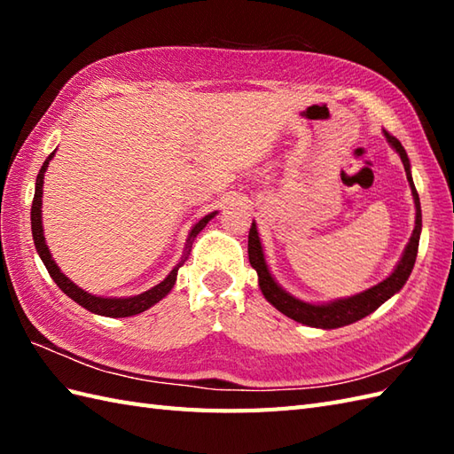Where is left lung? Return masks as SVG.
<instances>
[{
  "mask_svg": "<svg viewBox=\"0 0 454 454\" xmlns=\"http://www.w3.org/2000/svg\"><path fill=\"white\" fill-rule=\"evenodd\" d=\"M382 132H384V138H387L390 146L396 150V153L403 163V169H406V177L411 189L413 205H416V226H413L410 242L406 249H403L400 262L396 263V267H394V271L384 278V281L366 288L363 293H356L353 296H345V298H335V301H327V302L301 301V298L286 293L285 288L275 281L271 271H269L262 238H259L255 222H252V228H249V236H247V255H249V263H252V267L257 271L259 288H262L267 302H271L278 312H283L285 316H288L291 320L298 324L320 327V330H335V327H343L353 322H359L364 316L372 314L380 304L387 302L388 298L400 293V288L406 285V281L410 278L413 263H416V257H418V246H419V236H421L419 195L416 191V185H413L411 166H410L406 150H403L400 140L390 137L387 130Z\"/></svg>",
  "mask_w": 454,
  "mask_h": 454,
  "instance_id": "1",
  "label": "left lung"
}]
</instances>
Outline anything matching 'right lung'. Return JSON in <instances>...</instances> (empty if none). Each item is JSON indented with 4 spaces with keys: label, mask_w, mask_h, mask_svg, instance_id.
<instances>
[{
    "label": "right lung",
    "mask_w": 454,
    "mask_h": 454,
    "mask_svg": "<svg viewBox=\"0 0 454 454\" xmlns=\"http://www.w3.org/2000/svg\"><path fill=\"white\" fill-rule=\"evenodd\" d=\"M56 150L46 158V161L43 163L41 171L36 176V183H35V199H33V208H31V230H33V239H35V247L38 252V257L43 259L44 267L48 269V273L54 278V283L62 288V293L72 298L74 302H78L80 306H83L85 310H90L98 316H107V317H129V316H137L144 310H148L153 304H158L161 298H166L169 294V291L173 288L177 281V271L179 267L185 263V259L191 252L192 242L199 236L200 230H205V226L208 222L218 215V210L210 212V215L202 216L197 224H192L191 232L187 236V244H185V252H183L181 262L171 269L169 275L163 278L161 283H158L156 286H152L150 291H144L140 294L134 296H98L91 294L88 291H83L74 281H70L62 271L60 267L56 265V262L52 259L51 249L46 246V238H44V228H43V185H44V173L48 169V163L54 158Z\"/></svg>",
    "instance_id": "1"
}]
</instances>
